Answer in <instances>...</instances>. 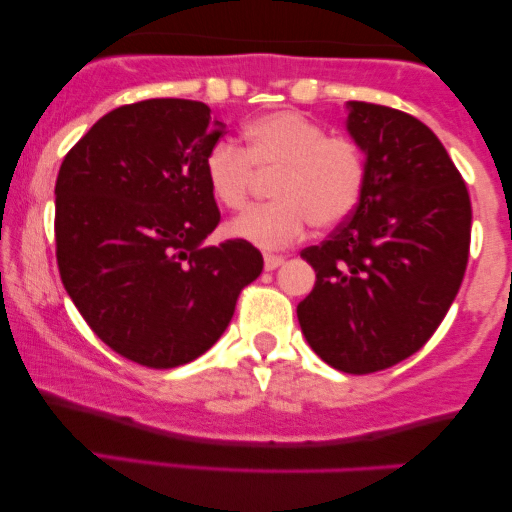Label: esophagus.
Segmentation results:
<instances>
[{
	"instance_id": "1",
	"label": "esophagus",
	"mask_w": 512,
	"mask_h": 512,
	"mask_svg": "<svg viewBox=\"0 0 512 512\" xmlns=\"http://www.w3.org/2000/svg\"><path fill=\"white\" fill-rule=\"evenodd\" d=\"M281 264H284V257H279V255H264V269H267V272H272V269L281 267Z\"/></svg>"
}]
</instances>
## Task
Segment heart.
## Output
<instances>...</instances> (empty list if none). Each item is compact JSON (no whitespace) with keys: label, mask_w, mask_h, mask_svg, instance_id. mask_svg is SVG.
Here are the masks:
<instances>
[{"label":"heart","mask_w":512,"mask_h":512,"mask_svg":"<svg viewBox=\"0 0 512 512\" xmlns=\"http://www.w3.org/2000/svg\"><path fill=\"white\" fill-rule=\"evenodd\" d=\"M248 146H211L204 178L221 207L248 204L257 173L273 175L274 202L245 211L228 233L262 250H279L305 236L308 226H339L361 199L366 182L363 151L349 137H334L320 122L296 110L257 117L245 129Z\"/></svg>","instance_id":"1"}]
</instances>
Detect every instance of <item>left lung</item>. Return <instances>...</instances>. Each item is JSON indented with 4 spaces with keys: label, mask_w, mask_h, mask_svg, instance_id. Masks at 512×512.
Returning a JSON list of instances; mask_svg holds the SVG:
<instances>
[{
    "label": "left lung",
    "mask_w": 512,
    "mask_h": 512,
    "mask_svg": "<svg viewBox=\"0 0 512 512\" xmlns=\"http://www.w3.org/2000/svg\"><path fill=\"white\" fill-rule=\"evenodd\" d=\"M346 110L366 182L349 221L301 252L315 286L296 313L322 361L366 375L416 354L443 322L467 269L472 204L424 122L375 103Z\"/></svg>",
    "instance_id": "8db88e82"
}]
</instances>
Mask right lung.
Instances as JSON below:
<instances>
[{"instance_id":"add662e5","label":"right lung","mask_w":512,"mask_h":512,"mask_svg":"<svg viewBox=\"0 0 512 512\" xmlns=\"http://www.w3.org/2000/svg\"><path fill=\"white\" fill-rule=\"evenodd\" d=\"M223 129L199 101L122 105L57 175L64 289L98 339L139 366L175 368L211 349L264 267L243 240L202 245L221 219L204 158Z\"/></svg>"}]
</instances>
